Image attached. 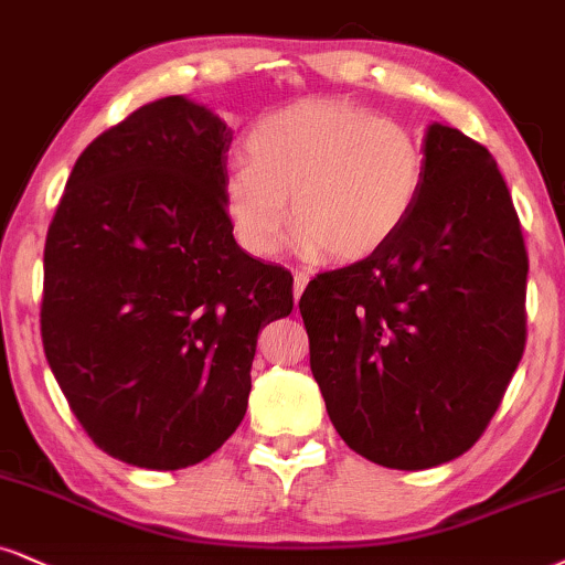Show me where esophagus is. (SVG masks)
<instances>
[{"label": "esophagus", "instance_id": "1", "mask_svg": "<svg viewBox=\"0 0 565 565\" xmlns=\"http://www.w3.org/2000/svg\"><path fill=\"white\" fill-rule=\"evenodd\" d=\"M306 285H309V275H306V271H296V275H294V296H296V301H298V298H301Z\"/></svg>", "mask_w": 565, "mask_h": 565}]
</instances>
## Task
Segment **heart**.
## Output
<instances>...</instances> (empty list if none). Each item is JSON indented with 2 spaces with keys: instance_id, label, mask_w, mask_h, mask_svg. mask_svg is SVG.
<instances>
[{
  "instance_id": "heart-1",
  "label": "heart",
  "mask_w": 565,
  "mask_h": 565,
  "mask_svg": "<svg viewBox=\"0 0 565 565\" xmlns=\"http://www.w3.org/2000/svg\"><path fill=\"white\" fill-rule=\"evenodd\" d=\"M246 149L248 162L230 164L222 201L235 238L254 256L282 250L294 217L301 250L330 262L369 259L419 204V136L359 104H290L248 130Z\"/></svg>"
}]
</instances>
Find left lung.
<instances>
[{"label": "left lung", "instance_id": "1", "mask_svg": "<svg viewBox=\"0 0 565 565\" xmlns=\"http://www.w3.org/2000/svg\"><path fill=\"white\" fill-rule=\"evenodd\" d=\"M422 149L424 188L401 233L317 275L298 301L338 435L403 471L482 437L526 345L529 259L495 159L440 122Z\"/></svg>", "mask_w": 565, "mask_h": 565}]
</instances>
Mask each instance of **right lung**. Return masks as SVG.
<instances>
[{
	"mask_svg": "<svg viewBox=\"0 0 565 565\" xmlns=\"http://www.w3.org/2000/svg\"><path fill=\"white\" fill-rule=\"evenodd\" d=\"M233 130L185 96L143 104L86 146L46 233L41 340L107 456L175 471L246 416L264 324L294 277L248 256L222 201Z\"/></svg>",
	"mask_w": 565,
	"mask_h": 565,
	"instance_id": "add662e5",
	"label": "right lung"
}]
</instances>
